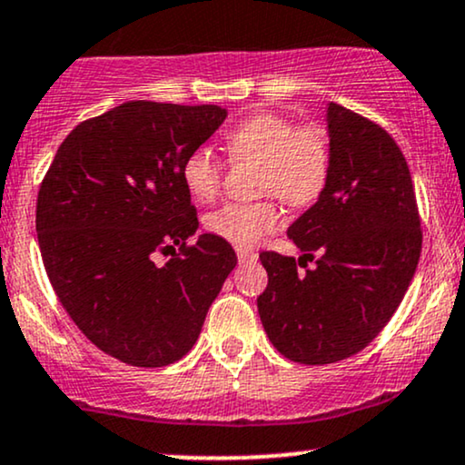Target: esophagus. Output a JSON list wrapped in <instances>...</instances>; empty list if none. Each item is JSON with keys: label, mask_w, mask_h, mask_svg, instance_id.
<instances>
[{"label": "esophagus", "mask_w": 465, "mask_h": 465, "mask_svg": "<svg viewBox=\"0 0 465 465\" xmlns=\"http://www.w3.org/2000/svg\"><path fill=\"white\" fill-rule=\"evenodd\" d=\"M236 253H238V262L240 264H247V262H253L255 258H258V253H253V251L251 249H236Z\"/></svg>", "instance_id": "obj_1"}]
</instances>
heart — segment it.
<instances>
[{
	"mask_svg": "<svg viewBox=\"0 0 465 465\" xmlns=\"http://www.w3.org/2000/svg\"><path fill=\"white\" fill-rule=\"evenodd\" d=\"M233 162H260L258 188L273 192L288 205H311L322 196L332 170V146L322 126H295L291 117L262 111L242 120L225 137ZM181 179L194 201L216 199L223 183V162L207 148H194L181 163ZM280 225V207L273 199L227 203L205 216V229L214 236L251 247Z\"/></svg>",
	"mask_w": 465,
	"mask_h": 465,
	"instance_id": "b5f03b06",
	"label": "heart"
}]
</instances>
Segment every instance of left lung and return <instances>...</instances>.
Instances as JSON below:
<instances>
[{"mask_svg": "<svg viewBox=\"0 0 465 465\" xmlns=\"http://www.w3.org/2000/svg\"><path fill=\"white\" fill-rule=\"evenodd\" d=\"M325 122L330 179L288 227L303 255L260 253L269 273L258 297L264 332L280 354L303 365H328L367 348L398 311L421 251L413 181L393 137L336 103ZM300 265L306 274L296 273Z\"/></svg>", "mask_w": 465, "mask_h": 465, "instance_id": "8db88e82", "label": "left lung"}]
</instances>
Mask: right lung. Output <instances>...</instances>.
<instances>
[{
	"label": "right lung",
	"mask_w": 465,
	"mask_h": 465,
	"mask_svg": "<svg viewBox=\"0 0 465 465\" xmlns=\"http://www.w3.org/2000/svg\"><path fill=\"white\" fill-rule=\"evenodd\" d=\"M225 117L216 104L131 100L80 122L41 183L36 236L52 288L80 332L126 365L183 359L238 262L214 233L188 244L199 218L181 179L185 154ZM157 250L173 258L157 267Z\"/></svg>",
	"instance_id": "obj_1"
}]
</instances>
